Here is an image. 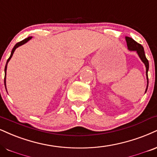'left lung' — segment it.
Instances as JSON below:
<instances>
[{
	"instance_id": "1",
	"label": "left lung",
	"mask_w": 157,
	"mask_h": 157,
	"mask_svg": "<svg viewBox=\"0 0 157 157\" xmlns=\"http://www.w3.org/2000/svg\"><path fill=\"white\" fill-rule=\"evenodd\" d=\"M126 43H127V47L128 49L131 51H136L138 54L139 57L140 58V59L143 63H145V67H146V76H147V80H148V68H149V63H148V60L147 59L146 57H145V52H144V48L139 43H137V41H135L132 38L126 36ZM147 88H148V85H147ZM146 88V90H147ZM145 90V91H146Z\"/></svg>"
}]
</instances>
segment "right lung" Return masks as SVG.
<instances>
[{
    "label": "right lung",
    "instance_id": "add662e5",
    "mask_svg": "<svg viewBox=\"0 0 157 157\" xmlns=\"http://www.w3.org/2000/svg\"><path fill=\"white\" fill-rule=\"evenodd\" d=\"M31 36H29V37H28V38H26V39H23V40L22 41H20V42H18V43H17L16 44L14 45V48H13V49H12V52H11V56H10V57L9 58V59L7 60V62H6V67H5V77H4V84H5V86H6V68H7V63H8V62L9 61V60L11 59V58L12 57V56H13V53H14V50H16L17 48H18V47H20V46H21V45H22V44H24L25 43H26L28 41H29L30 39H31Z\"/></svg>",
    "mask_w": 157,
    "mask_h": 157
}]
</instances>
